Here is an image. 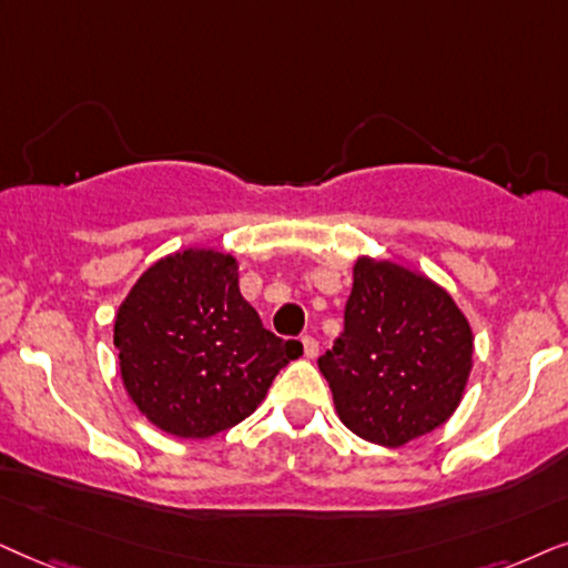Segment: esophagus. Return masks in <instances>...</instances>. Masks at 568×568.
Returning <instances> with one entry per match:
<instances>
[{"instance_id": "34e87169", "label": "esophagus", "mask_w": 568, "mask_h": 568, "mask_svg": "<svg viewBox=\"0 0 568 568\" xmlns=\"http://www.w3.org/2000/svg\"><path fill=\"white\" fill-rule=\"evenodd\" d=\"M301 343H304L306 358H316V355H320V343H316V337L304 335V337H301Z\"/></svg>"}]
</instances>
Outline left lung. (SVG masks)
<instances>
[{
	"instance_id": "8db88e82",
	"label": "left lung",
	"mask_w": 568,
	"mask_h": 568,
	"mask_svg": "<svg viewBox=\"0 0 568 568\" xmlns=\"http://www.w3.org/2000/svg\"><path fill=\"white\" fill-rule=\"evenodd\" d=\"M473 368V329L442 285L392 260L358 256L345 329L320 358L339 420L403 447L447 423Z\"/></svg>"
}]
</instances>
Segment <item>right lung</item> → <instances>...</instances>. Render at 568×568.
Masks as SVG:
<instances>
[{
    "label": "right lung",
    "mask_w": 568,
    "mask_h": 568,
    "mask_svg": "<svg viewBox=\"0 0 568 568\" xmlns=\"http://www.w3.org/2000/svg\"><path fill=\"white\" fill-rule=\"evenodd\" d=\"M113 345L132 403L181 438L236 426L304 353L262 327L239 291L236 260L215 248H184L142 272L116 312Z\"/></svg>",
    "instance_id": "right-lung-1"
}]
</instances>
